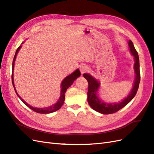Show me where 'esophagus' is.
<instances>
[{"label": "esophagus", "mask_w": 154, "mask_h": 154, "mask_svg": "<svg viewBox=\"0 0 154 154\" xmlns=\"http://www.w3.org/2000/svg\"><path fill=\"white\" fill-rule=\"evenodd\" d=\"M80 70L81 72V73L83 74V73H86V72L88 71V68L86 66H81Z\"/></svg>", "instance_id": "esophagus-1"}]
</instances>
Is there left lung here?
Wrapping results in <instances>:
<instances>
[{"mask_svg": "<svg viewBox=\"0 0 154 154\" xmlns=\"http://www.w3.org/2000/svg\"><path fill=\"white\" fill-rule=\"evenodd\" d=\"M128 45L130 50L134 57H135V64L134 69L135 73L136 74L135 80L132 90L127 97L122 100V102L119 103H103L97 96V91L99 88V83L94 78L92 77L88 73H84L83 76L88 82V102L90 106L93 108L94 110L98 112L103 114H111L116 113L121 108L125 107L126 104H128L133 98L135 96L138 90L140 80V69H139V59L138 53L136 51L131 41H129Z\"/></svg>", "mask_w": 154, "mask_h": 154, "instance_id": "8db88e82", "label": "left lung"}]
</instances>
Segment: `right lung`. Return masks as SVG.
Returning <instances> with one entry per match:
<instances>
[{
    "mask_svg": "<svg viewBox=\"0 0 154 154\" xmlns=\"http://www.w3.org/2000/svg\"><path fill=\"white\" fill-rule=\"evenodd\" d=\"M20 46L18 48H17V51L15 52V56H14V60H13V64H12V70H13V71H14V63H15L16 56L17 55V53H18L19 50H20ZM80 75H81V72L79 71V69H77L73 73H72V74H70L69 75H68V76H67L63 80V81L62 82V84H61V87H62V88H61L60 97V98H59V99L58 100V102L56 104H55L54 105H52V106H50L48 107V108H34V107H32V106H29V104H28L27 103H26L24 101V100L23 99H22L18 95V94H17V92L16 91V90L15 88V86H14V75H13V73H12V75H11V79H12L13 86H14V88L15 91L16 92L17 96L19 97V99L22 100V101L23 102L24 104H25L26 106H27L28 107H29L30 109H32L33 111L37 113H50L54 112H55L57 110H58V109H59L61 108V106H63V104L64 101V99H65V92H66V90L68 88L73 84V82H74V81L77 78H78L79 77Z\"/></svg>",
    "mask_w": 154,
    "mask_h": 154,
    "instance_id": "obj_1",
    "label": "right lung"
}]
</instances>
